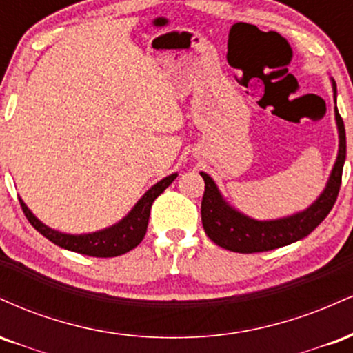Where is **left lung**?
I'll return each instance as SVG.
<instances>
[{"instance_id": "left-lung-1", "label": "left lung", "mask_w": 353, "mask_h": 353, "mask_svg": "<svg viewBox=\"0 0 353 353\" xmlns=\"http://www.w3.org/2000/svg\"><path fill=\"white\" fill-rule=\"evenodd\" d=\"M337 94V86L334 83V98ZM335 119L339 128V156L327 188L309 209L295 216L277 219V221H254V219L237 212L222 199L217 185L205 172H201L205 182L204 196L201 204V217L205 234L214 244L232 250V252L252 254L265 252V250L279 249L289 245L295 241L307 237L320 222L323 221L337 201L340 184H342V171L345 163V125L342 116L335 106Z\"/></svg>"}]
</instances>
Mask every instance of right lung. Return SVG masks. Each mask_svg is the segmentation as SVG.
<instances>
[{
  "instance_id": "1",
  "label": "right lung",
  "mask_w": 353,
  "mask_h": 353,
  "mask_svg": "<svg viewBox=\"0 0 353 353\" xmlns=\"http://www.w3.org/2000/svg\"><path fill=\"white\" fill-rule=\"evenodd\" d=\"M176 177L177 174H171V176L164 177L163 181L154 184L152 188L141 197L139 202L134 205V209H132L119 224L112 225V228L109 229L99 230V232L84 234V236H70V234L52 230L48 228V225H44L43 222H39L21 199H19V204H21L24 216L30 221V224L33 225L39 234H43L48 241H51L52 244L63 247V249L72 250V252L91 255V257H117V255H123L139 245V242L143 241L145 236V230H148L149 214H151L152 202L157 199V196H161V194L164 192V189L168 188Z\"/></svg>"
}]
</instances>
